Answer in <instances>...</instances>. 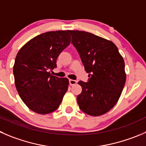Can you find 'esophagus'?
<instances>
[{"mask_svg": "<svg viewBox=\"0 0 146 146\" xmlns=\"http://www.w3.org/2000/svg\"><path fill=\"white\" fill-rule=\"evenodd\" d=\"M77 84V81L74 80H69V84L70 85H74V84Z\"/></svg>", "mask_w": 146, "mask_h": 146, "instance_id": "1", "label": "esophagus"}]
</instances>
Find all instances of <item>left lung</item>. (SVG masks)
Segmentation results:
<instances>
[{
  "mask_svg": "<svg viewBox=\"0 0 146 146\" xmlns=\"http://www.w3.org/2000/svg\"><path fill=\"white\" fill-rule=\"evenodd\" d=\"M69 33L90 77L87 82H78L82 91L77 97V103L84 113L102 115L121 95L126 81L124 59L111 41L82 31Z\"/></svg>",
  "mask_w": 146,
  "mask_h": 146,
  "instance_id": "8db88e82",
  "label": "left lung"
}]
</instances>
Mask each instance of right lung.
<instances>
[{
	"label": "right lung",
	"instance_id": "right-lung-1",
	"mask_svg": "<svg viewBox=\"0 0 146 146\" xmlns=\"http://www.w3.org/2000/svg\"><path fill=\"white\" fill-rule=\"evenodd\" d=\"M68 31L44 33L28 41L18 52L13 66L15 85L26 106L41 115L60 105L69 80L51 75L56 59L70 44Z\"/></svg>",
	"mask_w": 146,
	"mask_h": 146
}]
</instances>
